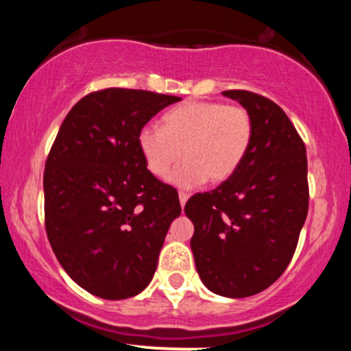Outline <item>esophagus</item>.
Segmentation results:
<instances>
[{
  "instance_id": "obj_1",
  "label": "esophagus",
  "mask_w": 351,
  "mask_h": 351,
  "mask_svg": "<svg viewBox=\"0 0 351 351\" xmlns=\"http://www.w3.org/2000/svg\"><path fill=\"white\" fill-rule=\"evenodd\" d=\"M180 204H181V206H184V204H186V201H188V198H189V196H188V193H184V191H180Z\"/></svg>"
}]
</instances>
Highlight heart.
I'll list each match as a JSON object with an SVG mask.
<instances>
[{
	"instance_id": "1",
	"label": "heart",
	"mask_w": 351,
	"mask_h": 351,
	"mask_svg": "<svg viewBox=\"0 0 351 351\" xmlns=\"http://www.w3.org/2000/svg\"><path fill=\"white\" fill-rule=\"evenodd\" d=\"M254 123L247 108L221 102H186L163 115V127L145 125L138 132V150L153 175H170L176 186L193 188L209 178L228 181L243 165L252 143Z\"/></svg>"
}]
</instances>
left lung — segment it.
Listing matches in <instances>:
<instances>
[{
	"mask_svg": "<svg viewBox=\"0 0 351 351\" xmlns=\"http://www.w3.org/2000/svg\"><path fill=\"white\" fill-rule=\"evenodd\" d=\"M223 95L251 114V148L231 178L191 196L184 213L195 224L191 249L203 284L243 299L272 285L291 264L308 211L307 152L276 102L249 90Z\"/></svg>",
	"mask_w": 351,
	"mask_h": 351,
	"instance_id": "obj_1",
	"label": "left lung"
}]
</instances>
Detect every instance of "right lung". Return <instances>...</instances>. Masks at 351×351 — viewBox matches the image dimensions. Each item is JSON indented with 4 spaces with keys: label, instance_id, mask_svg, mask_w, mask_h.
Segmentation results:
<instances>
[{
    "label": "right lung",
    "instance_id": "right-lung-1",
    "mask_svg": "<svg viewBox=\"0 0 351 351\" xmlns=\"http://www.w3.org/2000/svg\"><path fill=\"white\" fill-rule=\"evenodd\" d=\"M135 88H102L71 108L44 170V221L52 251L75 284L107 300L150 284L178 191L152 175L138 132L180 102Z\"/></svg>",
    "mask_w": 351,
    "mask_h": 351
}]
</instances>
